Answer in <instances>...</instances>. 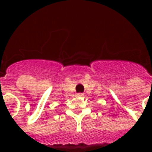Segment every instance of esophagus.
<instances>
[{"label": "esophagus", "mask_w": 152, "mask_h": 152, "mask_svg": "<svg viewBox=\"0 0 152 152\" xmlns=\"http://www.w3.org/2000/svg\"><path fill=\"white\" fill-rule=\"evenodd\" d=\"M76 95L78 96V97H83V96H84V94H82V93H78Z\"/></svg>", "instance_id": "esophagus-1"}]
</instances>
